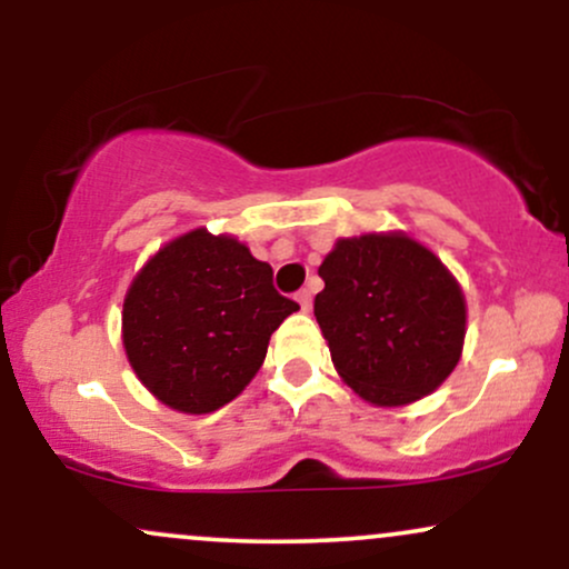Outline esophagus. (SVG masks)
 <instances>
[{"label": "esophagus", "instance_id": "obj_1", "mask_svg": "<svg viewBox=\"0 0 569 569\" xmlns=\"http://www.w3.org/2000/svg\"><path fill=\"white\" fill-rule=\"evenodd\" d=\"M297 302H299V307H302V312H310V307H312V293H310V289H302L297 293Z\"/></svg>", "mask_w": 569, "mask_h": 569}]
</instances>
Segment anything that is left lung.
<instances>
[{
    "instance_id": "1",
    "label": "left lung",
    "mask_w": 569,
    "mask_h": 569,
    "mask_svg": "<svg viewBox=\"0 0 569 569\" xmlns=\"http://www.w3.org/2000/svg\"><path fill=\"white\" fill-rule=\"evenodd\" d=\"M316 318L345 382L377 407L433 393L466 339V299L426 246L407 234L339 240L318 267Z\"/></svg>"
}]
</instances>
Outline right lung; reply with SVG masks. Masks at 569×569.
Segmentation results:
<instances>
[{"instance_id":"obj_1","label":"right lung","mask_w":569,"mask_h":569,"mask_svg":"<svg viewBox=\"0 0 569 569\" xmlns=\"http://www.w3.org/2000/svg\"><path fill=\"white\" fill-rule=\"evenodd\" d=\"M297 310L272 286V267L243 243L194 230L160 248L136 276L122 307V342L162 403L208 415L253 380L272 331Z\"/></svg>"}]
</instances>
